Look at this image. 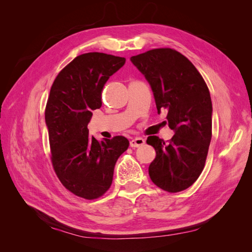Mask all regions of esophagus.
I'll return each instance as SVG.
<instances>
[{
  "label": "esophagus",
  "mask_w": 252,
  "mask_h": 252,
  "mask_svg": "<svg viewBox=\"0 0 252 252\" xmlns=\"http://www.w3.org/2000/svg\"><path fill=\"white\" fill-rule=\"evenodd\" d=\"M145 144V140L143 138H134L130 141V146L135 148V147H140L142 145Z\"/></svg>",
  "instance_id": "esophagus-1"
}]
</instances>
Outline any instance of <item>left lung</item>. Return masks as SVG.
<instances>
[{
    "instance_id": "obj_1",
    "label": "left lung",
    "mask_w": 252,
    "mask_h": 252,
    "mask_svg": "<svg viewBox=\"0 0 252 252\" xmlns=\"http://www.w3.org/2000/svg\"><path fill=\"white\" fill-rule=\"evenodd\" d=\"M154 93L158 112L167 109L169 142L148 136L157 157L149 166L151 181L168 192L191 186L207 158L212 130V103L207 85L190 61L170 48L152 49L130 58Z\"/></svg>"
}]
</instances>
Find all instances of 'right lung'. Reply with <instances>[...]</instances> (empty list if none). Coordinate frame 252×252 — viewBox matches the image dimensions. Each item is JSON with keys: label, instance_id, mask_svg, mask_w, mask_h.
Masks as SVG:
<instances>
[{"label": "right lung", "instance_id": "right-lung-1", "mask_svg": "<svg viewBox=\"0 0 252 252\" xmlns=\"http://www.w3.org/2000/svg\"><path fill=\"white\" fill-rule=\"evenodd\" d=\"M126 62L102 52L84 53L53 82L45 110L53 168L73 194L97 199L111 186L114 166L129 147L125 136L96 140L89 136L93 111L101 108L106 82Z\"/></svg>", "mask_w": 252, "mask_h": 252}]
</instances>
